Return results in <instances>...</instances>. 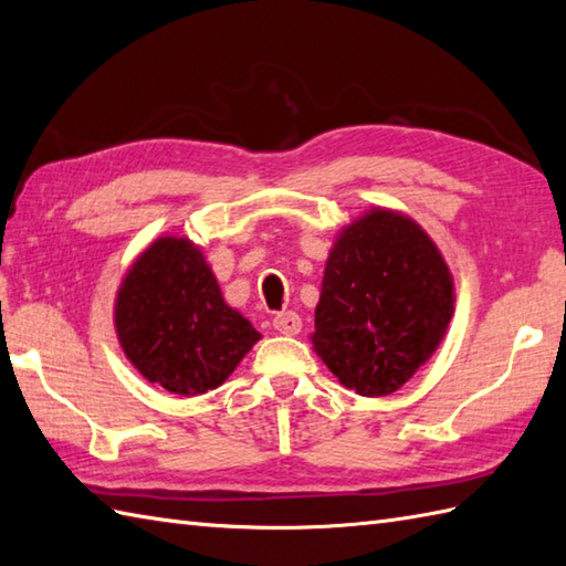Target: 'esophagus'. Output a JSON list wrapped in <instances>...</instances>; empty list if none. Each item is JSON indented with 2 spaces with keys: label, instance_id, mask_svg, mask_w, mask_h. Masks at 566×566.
Returning <instances> with one entry per match:
<instances>
[{
  "label": "esophagus",
  "instance_id": "1",
  "mask_svg": "<svg viewBox=\"0 0 566 566\" xmlns=\"http://www.w3.org/2000/svg\"><path fill=\"white\" fill-rule=\"evenodd\" d=\"M274 331H280L282 335H296L302 331V318H298L296 311H282L272 318Z\"/></svg>",
  "mask_w": 566,
  "mask_h": 566
}]
</instances>
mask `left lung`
Listing matches in <instances>:
<instances>
[{
  "label": "left lung",
  "instance_id": "obj_1",
  "mask_svg": "<svg viewBox=\"0 0 566 566\" xmlns=\"http://www.w3.org/2000/svg\"><path fill=\"white\" fill-rule=\"evenodd\" d=\"M452 304L436 243L406 216L375 209L331 250L311 343L347 389L387 396L436 353Z\"/></svg>",
  "mask_w": 566,
  "mask_h": 566
}]
</instances>
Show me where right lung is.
Segmentation results:
<instances>
[{"instance_id":"1","label":"right lung","mask_w":566,"mask_h":566,"mask_svg":"<svg viewBox=\"0 0 566 566\" xmlns=\"http://www.w3.org/2000/svg\"><path fill=\"white\" fill-rule=\"evenodd\" d=\"M116 333L140 375L179 396L219 387L260 340L187 238L155 240L134 262L116 296Z\"/></svg>"}]
</instances>
